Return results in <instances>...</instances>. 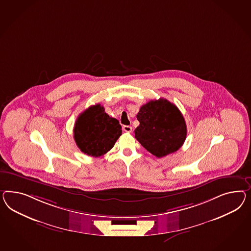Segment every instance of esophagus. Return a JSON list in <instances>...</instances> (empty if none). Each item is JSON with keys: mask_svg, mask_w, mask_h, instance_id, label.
<instances>
[{"mask_svg": "<svg viewBox=\"0 0 251 251\" xmlns=\"http://www.w3.org/2000/svg\"><path fill=\"white\" fill-rule=\"evenodd\" d=\"M123 130L126 131V132H131V131H132V127H131V126L124 125V126H123Z\"/></svg>", "mask_w": 251, "mask_h": 251, "instance_id": "esophagus-1", "label": "esophagus"}]
</instances>
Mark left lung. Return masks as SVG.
<instances>
[{
    "label": "left lung",
    "instance_id": "1",
    "mask_svg": "<svg viewBox=\"0 0 251 251\" xmlns=\"http://www.w3.org/2000/svg\"><path fill=\"white\" fill-rule=\"evenodd\" d=\"M137 120L135 138L151 154L162 158L182 147L187 129L183 114L167 100L160 99L143 105Z\"/></svg>",
    "mask_w": 251,
    "mask_h": 251
}]
</instances>
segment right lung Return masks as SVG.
<instances>
[{
	"label": "right lung",
	"mask_w": 251,
	"mask_h": 251,
	"mask_svg": "<svg viewBox=\"0 0 251 251\" xmlns=\"http://www.w3.org/2000/svg\"><path fill=\"white\" fill-rule=\"evenodd\" d=\"M122 133L119 121L109 117L100 104L87 108L75 123V142L88 156L100 157L107 153Z\"/></svg>",
	"instance_id": "obj_1"
}]
</instances>
